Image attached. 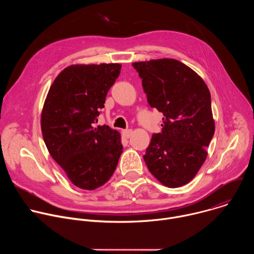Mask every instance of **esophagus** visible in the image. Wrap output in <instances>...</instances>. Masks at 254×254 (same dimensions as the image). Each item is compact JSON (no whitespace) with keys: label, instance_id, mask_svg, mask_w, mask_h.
Instances as JSON below:
<instances>
[{"label":"esophagus","instance_id":"obj_1","mask_svg":"<svg viewBox=\"0 0 254 254\" xmlns=\"http://www.w3.org/2000/svg\"><path fill=\"white\" fill-rule=\"evenodd\" d=\"M131 134H132V130H131V129H124V130H123V135H124L126 138L130 137Z\"/></svg>","mask_w":254,"mask_h":254}]
</instances>
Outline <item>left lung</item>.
Here are the masks:
<instances>
[{"mask_svg":"<svg viewBox=\"0 0 254 254\" xmlns=\"http://www.w3.org/2000/svg\"><path fill=\"white\" fill-rule=\"evenodd\" d=\"M148 102L163 113L143 156L152 175L169 188L188 184L204 164L215 131L210 91L196 72L176 59L133 62Z\"/></svg>","mask_w":254,"mask_h":254,"instance_id":"left-lung-1","label":"left lung"}]
</instances>
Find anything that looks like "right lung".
<instances>
[{"instance_id": "obj_1", "label": "right lung", "mask_w": 254, "mask_h": 254, "mask_svg": "<svg viewBox=\"0 0 254 254\" xmlns=\"http://www.w3.org/2000/svg\"><path fill=\"white\" fill-rule=\"evenodd\" d=\"M121 68L119 63L66 67L50 86L42 108L41 129L49 154L71 183L83 190L104 185L123 153L118 130L105 125L95 127Z\"/></svg>"}]
</instances>
